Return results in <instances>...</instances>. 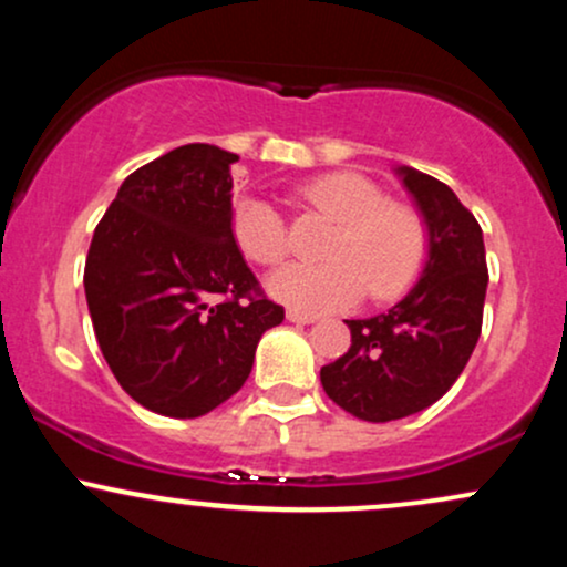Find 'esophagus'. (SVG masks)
Segmentation results:
<instances>
[{
	"mask_svg": "<svg viewBox=\"0 0 567 567\" xmlns=\"http://www.w3.org/2000/svg\"><path fill=\"white\" fill-rule=\"evenodd\" d=\"M288 322H296V324H315L317 317H315V315H306V311L288 309Z\"/></svg>",
	"mask_w": 567,
	"mask_h": 567,
	"instance_id": "1",
	"label": "esophagus"
}]
</instances>
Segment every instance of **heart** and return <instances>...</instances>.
I'll use <instances>...</instances> for the list:
<instances>
[{"label":"heart","mask_w":567,"mask_h":567,"mask_svg":"<svg viewBox=\"0 0 567 567\" xmlns=\"http://www.w3.org/2000/svg\"><path fill=\"white\" fill-rule=\"evenodd\" d=\"M315 210L338 229L328 264H288L266 279V290L296 311H333L351 306L368 288L373 301H392L415 282L426 264V224L413 207L389 202L360 173H330L301 188ZM231 231L250 261L275 266L288 256V226L264 197H243L231 210Z\"/></svg>","instance_id":"1"}]
</instances>
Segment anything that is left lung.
<instances>
[{"label": "left lung", "instance_id": "8db88e82", "mask_svg": "<svg viewBox=\"0 0 567 567\" xmlns=\"http://www.w3.org/2000/svg\"><path fill=\"white\" fill-rule=\"evenodd\" d=\"M426 224L419 282L386 315L347 320L351 347L320 370L324 394L373 424L434 405L470 362L483 330L487 264L483 229L451 186L396 167Z\"/></svg>", "mask_w": 567, "mask_h": 567}]
</instances>
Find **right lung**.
I'll return each mask as SVG.
<instances>
[{
    "mask_svg": "<svg viewBox=\"0 0 567 567\" xmlns=\"http://www.w3.org/2000/svg\"><path fill=\"white\" fill-rule=\"evenodd\" d=\"M237 159L210 143L173 148L130 173L95 226L84 296L97 347L152 413H210L243 389L261 336L285 320L234 239Z\"/></svg>",
    "mask_w": 567,
    "mask_h": 567,
    "instance_id": "right-lung-1",
    "label": "right lung"
}]
</instances>
